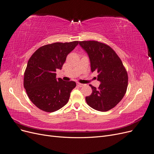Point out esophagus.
I'll list each match as a JSON object with an SVG mask.
<instances>
[{"mask_svg":"<svg viewBox=\"0 0 154 154\" xmlns=\"http://www.w3.org/2000/svg\"><path fill=\"white\" fill-rule=\"evenodd\" d=\"M77 86H79V88H82V87H83L84 86V84H81V83H77Z\"/></svg>","mask_w":154,"mask_h":154,"instance_id":"obj_1","label":"esophagus"}]
</instances>
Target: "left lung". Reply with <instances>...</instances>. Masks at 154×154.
Instances as JSON below:
<instances>
[{
	"instance_id": "obj_1",
	"label": "left lung",
	"mask_w": 154,
	"mask_h": 154,
	"mask_svg": "<svg viewBox=\"0 0 154 154\" xmlns=\"http://www.w3.org/2000/svg\"><path fill=\"white\" fill-rule=\"evenodd\" d=\"M86 51L91 61V71L98 73L101 84L98 89L89 85L92 93L86 96L88 105L93 109L106 112L115 107L126 93L128 75L122 62L111 47L96 41L79 42Z\"/></svg>"
}]
</instances>
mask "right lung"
I'll list each match as a JSON object with an SVG mask.
<instances>
[{
  "instance_id": "right-lung-1",
  "label": "right lung",
  "mask_w": 154,
  "mask_h": 154,
  "mask_svg": "<svg viewBox=\"0 0 154 154\" xmlns=\"http://www.w3.org/2000/svg\"><path fill=\"white\" fill-rule=\"evenodd\" d=\"M79 41L44 45L35 51L28 61L23 86L28 98L39 109L53 112L65 106L76 86L73 81L56 79V69H61Z\"/></svg>"
}]
</instances>
